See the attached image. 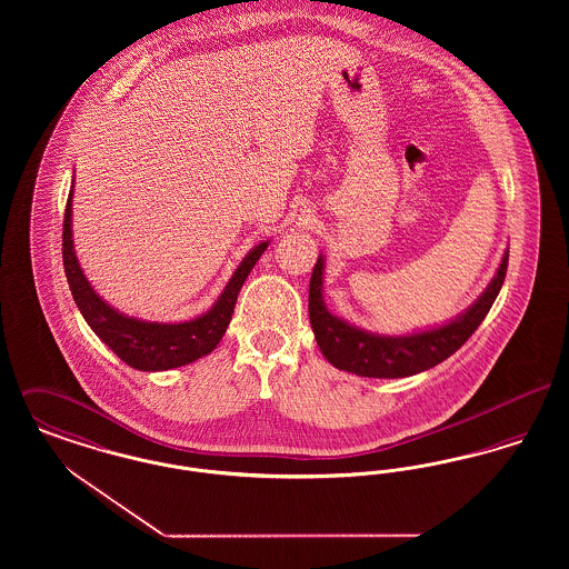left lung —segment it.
Returning a JSON list of instances; mask_svg holds the SVG:
<instances>
[{
    "label": "left lung",
    "instance_id": "obj_1",
    "mask_svg": "<svg viewBox=\"0 0 569 569\" xmlns=\"http://www.w3.org/2000/svg\"><path fill=\"white\" fill-rule=\"evenodd\" d=\"M322 271L325 258L320 256L309 281V320L326 360L341 371L362 378H409L450 358L482 325L503 286L508 251L487 290L457 320L399 337L373 335L332 316L322 298Z\"/></svg>",
    "mask_w": 569,
    "mask_h": 569
}]
</instances>
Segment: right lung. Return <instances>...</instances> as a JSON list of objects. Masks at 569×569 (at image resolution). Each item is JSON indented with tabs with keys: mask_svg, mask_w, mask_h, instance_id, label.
Masks as SVG:
<instances>
[{
	"mask_svg": "<svg viewBox=\"0 0 569 569\" xmlns=\"http://www.w3.org/2000/svg\"><path fill=\"white\" fill-rule=\"evenodd\" d=\"M72 190L68 196L66 217H63L61 253H63V269H66L72 297L77 307L81 309L84 322L91 326V330L126 365L134 367L138 371H166V369L190 365L193 360L213 352L232 320L237 297L243 288L244 279L256 267L264 249L269 247V241L256 244L244 256L243 262L239 264V269L223 288L221 297L217 298L216 305L207 313L179 325L142 322L112 309L107 300L96 295V290L89 286L87 277L82 274L81 264L74 253V243H72Z\"/></svg>",
	"mask_w": 569,
	"mask_h": 569,
	"instance_id": "add662e5",
	"label": "right lung"
}]
</instances>
